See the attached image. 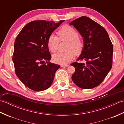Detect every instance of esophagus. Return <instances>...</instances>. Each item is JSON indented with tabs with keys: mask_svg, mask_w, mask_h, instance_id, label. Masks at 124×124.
<instances>
[{
	"mask_svg": "<svg viewBox=\"0 0 124 124\" xmlns=\"http://www.w3.org/2000/svg\"><path fill=\"white\" fill-rule=\"evenodd\" d=\"M68 66H69V65H67V64H62L61 65V67L62 68H64V67H68Z\"/></svg>",
	"mask_w": 124,
	"mask_h": 124,
	"instance_id": "1",
	"label": "esophagus"
}]
</instances>
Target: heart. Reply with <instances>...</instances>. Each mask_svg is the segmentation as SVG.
<instances>
[{
	"instance_id": "obj_1",
	"label": "heart",
	"mask_w": 124,
	"mask_h": 124,
	"mask_svg": "<svg viewBox=\"0 0 124 124\" xmlns=\"http://www.w3.org/2000/svg\"><path fill=\"white\" fill-rule=\"evenodd\" d=\"M60 41H68L67 52L57 53L53 55V60L56 63L66 64L71 61L75 54L79 55L84 48V42L78 37V33L74 28L69 25H64L58 31ZM59 40L56 36L52 35L47 41V46L50 51L54 53L57 51Z\"/></svg>"
}]
</instances>
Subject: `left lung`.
Masks as SVG:
<instances>
[{
	"instance_id": "8db88e82",
	"label": "left lung",
	"mask_w": 124,
	"mask_h": 124,
	"mask_svg": "<svg viewBox=\"0 0 124 124\" xmlns=\"http://www.w3.org/2000/svg\"><path fill=\"white\" fill-rule=\"evenodd\" d=\"M83 38L84 48L77 60L86 63L73 62L75 68L72 80L83 89H91L99 85L111 70L113 45L105 29L87 16H81L69 23Z\"/></svg>"
}]
</instances>
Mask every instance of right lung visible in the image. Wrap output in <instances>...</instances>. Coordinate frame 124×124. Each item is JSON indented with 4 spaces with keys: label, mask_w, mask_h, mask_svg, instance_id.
I'll return each instance as SVG.
<instances>
[{
    "label": "right lung",
    "mask_w": 124,
    "mask_h": 124,
    "mask_svg": "<svg viewBox=\"0 0 124 124\" xmlns=\"http://www.w3.org/2000/svg\"><path fill=\"white\" fill-rule=\"evenodd\" d=\"M63 22L34 21L25 25L15 39L12 60L16 75L32 90L39 92L48 88L60 68L49 61L51 55L47 41Z\"/></svg>",
    "instance_id": "right-lung-1"
}]
</instances>
